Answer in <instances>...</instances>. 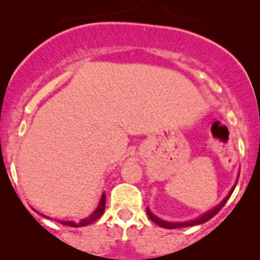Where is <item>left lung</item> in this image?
Segmentation results:
<instances>
[{
	"instance_id": "obj_1",
	"label": "left lung",
	"mask_w": 260,
	"mask_h": 260,
	"mask_svg": "<svg viewBox=\"0 0 260 260\" xmlns=\"http://www.w3.org/2000/svg\"><path fill=\"white\" fill-rule=\"evenodd\" d=\"M236 184L233 185L232 189L230 190V193L227 194V197H225L224 200H223L222 202L219 205H216L215 208H213L211 210L206 211V213H204L202 215H200L199 218H194L192 219V220H187V222H166V220H162V219H159L158 216L154 215L153 213H152L151 210H149L148 208H147V214H148L149 219H151L152 222H154L156 224H158L159 227H162V228H169V230H174V228H184V227H192V225H197V224H202V223L205 222H208V220H210L213 216H215L216 214L219 213V210L223 208L225 205V202L228 201V199L231 197V194H232L233 189H235Z\"/></svg>"
}]
</instances>
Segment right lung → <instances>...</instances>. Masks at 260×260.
Instances as JSON below:
<instances>
[{
    "instance_id": "1",
    "label": "right lung",
    "mask_w": 260,
    "mask_h": 260,
    "mask_svg": "<svg viewBox=\"0 0 260 260\" xmlns=\"http://www.w3.org/2000/svg\"><path fill=\"white\" fill-rule=\"evenodd\" d=\"M104 208H106V193L102 194L99 205H98V208L95 209L94 213H92L91 215H89L87 218H85V219H81L80 222H71V220L70 222H66V220H60V223L64 225H68V227H85V225H89L90 223L95 222L96 219L101 218L102 214L104 213ZM42 216H45V218H46V215H42Z\"/></svg>"
}]
</instances>
